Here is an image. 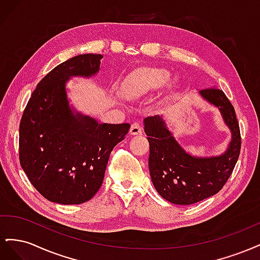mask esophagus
I'll return each instance as SVG.
<instances>
[{
	"label": "esophagus",
	"mask_w": 260,
	"mask_h": 260,
	"mask_svg": "<svg viewBox=\"0 0 260 260\" xmlns=\"http://www.w3.org/2000/svg\"><path fill=\"white\" fill-rule=\"evenodd\" d=\"M140 133H142V127L139 122H133L130 128V135L131 136H139Z\"/></svg>",
	"instance_id": "obj_1"
}]
</instances>
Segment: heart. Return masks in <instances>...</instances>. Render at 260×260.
Listing matches in <instances>:
<instances>
[{"mask_svg":"<svg viewBox=\"0 0 260 260\" xmlns=\"http://www.w3.org/2000/svg\"><path fill=\"white\" fill-rule=\"evenodd\" d=\"M171 74L162 68H144L133 73L123 84L122 93L128 99H138L159 90L170 80Z\"/></svg>","mask_w":260,"mask_h":260,"instance_id":"heart-1","label":"heart"}]
</instances>
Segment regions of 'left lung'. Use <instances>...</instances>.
<instances>
[{
  "label": "left lung",
  "mask_w": 260,
  "mask_h": 260,
  "mask_svg": "<svg viewBox=\"0 0 260 260\" xmlns=\"http://www.w3.org/2000/svg\"><path fill=\"white\" fill-rule=\"evenodd\" d=\"M199 95L218 108L231 132L229 146L222 154L194 156L186 152L161 115L146 117L143 121L152 182L162 199L177 205H191L217 194L231 176L240 155V127L230 101L221 90L214 88L201 90Z\"/></svg>",
  "instance_id": "1"
}]
</instances>
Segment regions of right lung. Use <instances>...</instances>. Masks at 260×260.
<instances>
[{"label": "right lung", "instance_id": "add662e5", "mask_svg": "<svg viewBox=\"0 0 260 260\" xmlns=\"http://www.w3.org/2000/svg\"><path fill=\"white\" fill-rule=\"evenodd\" d=\"M101 54H81L52 69L38 83L19 125V160L29 181L46 200L78 205L103 183L113 148L129 123H99L70 104L66 84L99 74Z\"/></svg>", "mask_w": 260, "mask_h": 260}]
</instances>
